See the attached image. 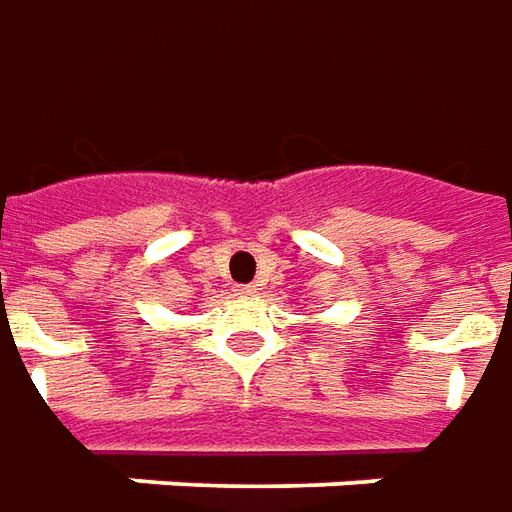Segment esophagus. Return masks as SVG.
<instances>
[{
    "label": "esophagus",
    "instance_id": "34e87169",
    "mask_svg": "<svg viewBox=\"0 0 512 512\" xmlns=\"http://www.w3.org/2000/svg\"><path fill=\"white\" fill-rule=\"evenodd\" d=\"M235 291H238L241 297H255V294H257V285H238Z\"/></svg>",
    "mask_w": 512,
    "mask_h": 512
}]
</instances>
